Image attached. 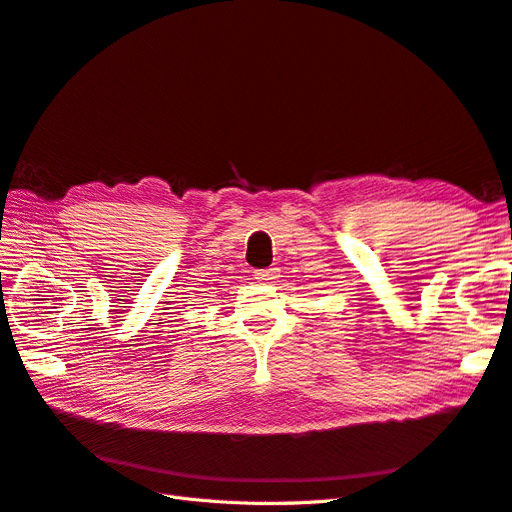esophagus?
Here are the masks:
<instances>
[{
  "label": "esophagus",
  "instance_id": "1",
  "mask_svg": "<svg viewBox=\"0 0 512 512\" xmlns=\"http://www.w3.org/2000/svg\"><path fill=\"white\" fill-rule=\"evenodd\" d=\"M254 275H256L258 282H273V280H277V271L275 269H258Z\"/></svg>",
  "mask_w": 512,
  "mask_h": 512
}]
</instances>
